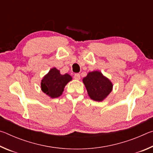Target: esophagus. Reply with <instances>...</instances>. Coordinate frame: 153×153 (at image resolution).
I'll use <instances>...</instances> for the list:
<instances>
[{"label":"esophagus","mask_w":153,"mask_h":153,"mask_svg":"<svg viewBox=\"0 0 153 153\" xmlns=\"http://www.w3.org/2000/svg\"><path fill=\"white\" fill-rule=\"evenodd\" d=\"M74 77L77 80H79L80 79V75L79 74H75Z\"/></svg>","instance_id":"1"}]
</instances>
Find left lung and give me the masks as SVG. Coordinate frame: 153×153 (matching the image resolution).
<instances>
[{"mask_svg":"<svg viewBox=\"0 0 153 153\" xmlns=\"http://www.w3.org/2000/svg\"><path fill=\"white\" fill-rule=\"evenodd\" d=\"M83 82L89 97L95 101H102L112 90V83L100 71L90 72L83 79Z\"/></svg>","mask_w":153,"mask_h":153,"instance_id":"obj_1","label":"left lung"}]
</instances>
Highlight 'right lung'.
Returning a JSON list of instances; mask_svg holds the SVG:
<instances>
[{"instance_id": "obj_1", "label": "right lung", "mask_w": 153, "mask_h": 153, "mask_svg": "<svg viewBox=\"0 0 153 153\" xmlns=\"http://www.w3.org/2000/svg\"><path fill=\"white\" fill-rule=\"evenodd\" d=\"M71 79L72 77L69 74L61 75L60 71L53 68L44 77L41 82V88L51 98L59 97L62 94L65 85Z\"/></svg>"}]
</instances>
